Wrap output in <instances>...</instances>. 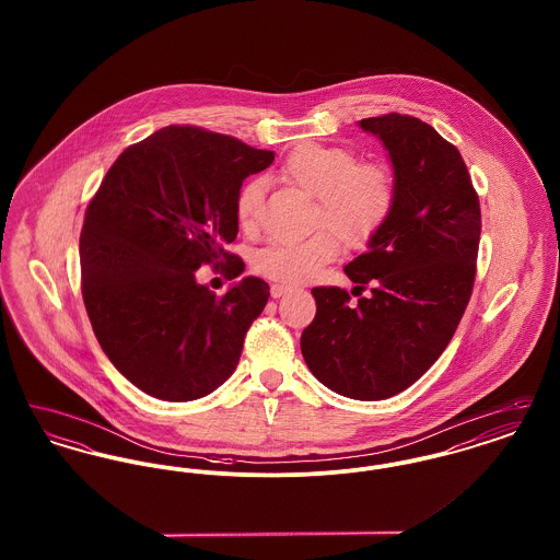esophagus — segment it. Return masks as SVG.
<instances>
[{
    "mask_svg": "<svg viewBox=\"0 0 560 560\" xmlns=\"http://www.w3.org/2000/svg\"><path fill=\"white\" fill-rule=\"evenodd\" d=\"M290 292H292V288H288V285H279V283L270 285V295H272V298H281V295H285V293Z\"/></svg>",
    "mask_w": 560,
    "mask_h": 560,
    "instance_id": "obj_1",
    "label": "esophagus"
}]
</instances>
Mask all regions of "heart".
Returning a JSON list of instances; mask_svg holds the SVG:
<instances>
[{
	"instance_id": "heart-1",
	"label": "heart",
	"mask_w": 560,
	"mask_h": 560,
	"mask_svg": "<svg viewBox=\"0 0 560 560\" xmlns=\"http://www.w3.org/2000/svg\"><path fill=\"white\" fill-rule=\"evenodd\" d=\"M281 174L285 180L317 199V222L327 224L311 237L275 241L260 247L252 265L272 281L300 283L313 277L338 254V240L348 247H363L382 229L393 210L395 188L386 170L359 163L345 149L302 144L285 160ZM265 195V180L254 178L241 187L235 212L241 229L252 231ZM339 237L336 238L332 233Z\"/></svg>"
}]
</instances>
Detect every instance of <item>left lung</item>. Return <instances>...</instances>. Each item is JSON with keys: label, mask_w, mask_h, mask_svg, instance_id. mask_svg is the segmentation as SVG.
Listing matches in <instances>:
<instances>
[{"label": "left lung", "mask_w": 560, "mask_h": 560, "mask_svg": "<svg viewBox=\"0 0 560 560\" xmlns=\"http://www.w3.org/2000/svg\"><path fill=\"white\" fill-rule=\"evenodd\" d=\"M393 167L395 201L368 252L345 272L354 292L315 288L317 315L302 331L308 370L348 399L395 397L441 357L472 293L479 197L459 151L424 121L388 113L361 119Z\"/></svg>", "instance_id": "8db88e82"}]
</instances>
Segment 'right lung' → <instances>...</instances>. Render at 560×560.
Instances as JSON below:
<instances>
[{"label": "right lung", "instance_id": "obj_1", "mask_svg": "<svg viewBox=\"0 0 560 560\" xmlns=\"http://www.w3.org/2000/svg\"><path fill=\"white\" fill-rule=\"evenodd\" d=\"M272 151L224 133L167 126L126 149L90 201L81 229V292L115 370L161 400H195L237 370L243 338L267 306L268 283L243 277L215 295L195 277L240 231L241 185Z\"/></svg>", "mask_w": 560, "mask_h": 560}]
</instances>
